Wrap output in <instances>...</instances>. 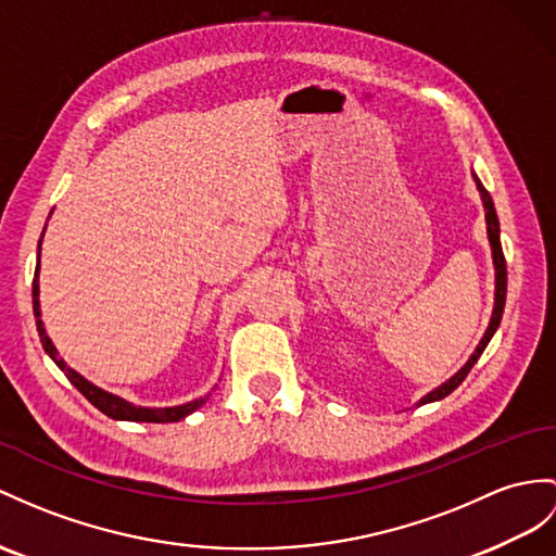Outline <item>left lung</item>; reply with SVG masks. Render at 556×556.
<instances>
[{
	"instance_id": "left-lung-1",
	"label": "left lung",
	"mask_w": 556,
	"mask_h": 556,
	"mask_svg": "<svg viewBox=\"0 0 556 556\" xmlns=\"http://www.w3.org/2000/svg\"><path fill=\"white\" fill-rule=\"evenodd\" d=\"M473 181H477V188L479 193L483 198V207H485V224H489V240H491V248H493V264H495V308H493V318H491V325L489 330H485L483 340L479 342L477 351H473L471 358L465 363V368L459 370L457 375H453L448 382L441 384L439 389L431 391V394H427L419 403H431V401H441L451 394V391H455L459 384H463L465 377L469 375V370L473 368V363L479 361V356L483 354V349L489 346L491 337L495 334L500 320H503V311H505V296H507V262H505V254H503V245H500V224H497V214H495V207H493V200L489 195V191H485L483 184L473 176Z\"/></svg>"
}]
</instances>
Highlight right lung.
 Instances as JSON below:
<instances>
[{
    "instance_id": "right-lung-1",
    "label": "right lung",
    "mask_w": 556,
    "mask_h": 556,
    "mask_svg": "<svg viewBox=\"0 0 556 556\" xmlns=\"http://www.w3.org/2000/svg\"><path fill=\"white\" fill-rule=\"evenodd\" d=\"M45 236V233H42ZM39 245H42V238H39ZM37 274H39V260H37V270H35V280H33V308H35V316H37V332H39V340H42V346L47 354L53 358V363L59 365V368L65 372L67 380L73 382V387L83 394L93 408H99L103 415L113 417V419H129V422H179L186 415H191L193 410H198L202 403L207 401L205 399H195L191 403H184V405H174V408H137V405L127 403L125 399L108 394V391L93 387L91 382H87L83 375H77L75 370L67 368V365L59 358L56 349H53L51 340L47 337L45 328H42V320H39V282H37Z\"/></svg>"
}]
</instances>
